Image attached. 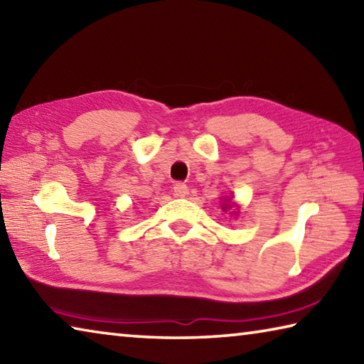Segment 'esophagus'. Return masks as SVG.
Returning a JSON list of instances; mask_svg holds the SVG:
<instances>
[{
	"mask_svg": "<svg viewBox=\"0 0 364 364\" xmlns=\"http://www.w3.org/2000/svg\"><path fill=\"white\" fill-rule=\"evenodd\" d=\"M173 191H175L176 197H184L188 194V186L184 183H175Z\"/></svg>",
	"mask_w": 364,
	"mask_h": 364,
	"instance_id": "obj_1",
	"label": "esophagus"
}]
</instances>
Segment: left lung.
Wrapping results in <instances>:
<instances>
[{
	"label": "left lung",
	"instance_id": "1",
	"mask_svg": "<svg viewBox=\"0 0 364 364\" xmlns=\"http://www.w3.org/2000/svg\"><path fill=\"white\" fill-rule=\"evenodd\" d=\"M226 208H228V207H226Z\"/></svg>",
	"mask_w": 364,
	"mask_h": 364
}]
</instances>
